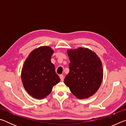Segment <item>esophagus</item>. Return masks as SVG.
<instances>
[{
  "label": "esophagus",
  "instance_id": "obj_1",
  "mask_svg": "<svg viewBox=\"0 0 126 126\" xmlns=\"http://www.w3.org/2000/svg\"><path fill=\"white\" fill-rule=\"evenodd\" d=\"M59 77H60V78H61V81H63L64 80V76H63V75H60L59 76Z\"/></svg>",
  "mask_w": 126,
  "mask_h": 126
}]
</instances>
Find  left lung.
<instances>
[{"instance_id": "obj_1", "label": "left lung", "mask_w": 126, "mask_h": 126, "mask_svg": "<svg viewBox=\"0 0 126 126\" xmlns=\"http://www.w3.org/2000/svg\"><path fill=\"white\" fill-rule=\"evenodd\" d=\"M69 72L64 83L78 99L90 97L98 91L103 80L102 64L96 53L86 48L67 50Z\"/></svg>"}]
</instances>
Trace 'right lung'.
<instances>
[{
	"label": "right lung",
	"mask_w": 126,
	"mask_h": 126,
	"mask_svg": "<svg viewBox=\"0 0 126 126\" xmlns=\"http://www.w3.org/2000/svg\"><path fill=\"white\" fill-rule=\"evenodd\" d=\"M53 53L50 47H40L32 51L23 64L21 72L23 86L34 98H44L50 93L53 87L60 82L50 61Z\"/></svg>",
	"instance_id": "obj_1"
}]
</instances>
